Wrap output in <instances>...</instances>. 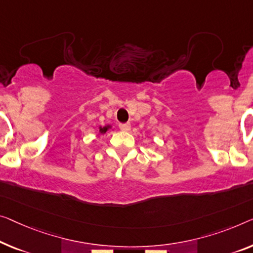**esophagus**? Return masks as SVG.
Instances as JSON below:
<instances>
[{
  "mask_svg": "<svg viewBox=\"0 0 253 253\" xmlns=\"http://www.w3.org/2000/svg\"><path fill=\"white\" fill-rule=\"evenodd\" d=\"M119 128L122 129L123 131H128L130 129V124L129 123H126V124H119Z\"/></svg>",
  "mask_w": 253,
  "mask_h": 253,
  "instance_id": "34e87169",
  "label": "esophagus"
}]
</instances>
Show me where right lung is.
Here are the masks:
<instances>
[{"instance_id": "right-lung-1", "label": "right lung", "mask_w": 253, "mask_h": 253, "mask_svg": "<svg viewBox=\"0 0 253 253\" xmlns=\"http://www.w3.org/2000/svg\"><path fill=\"white\" fill-rule=\"evenodd\" d=\"M108 126L107 127H103V128H100V131H101V133H105V131H107L108 130Z\"/></svg>"}]
</instances>
